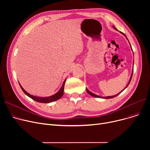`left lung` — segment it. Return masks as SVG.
<instances>
[{"mask_svg":"<svg viewBox=\"0 0 150 150\" xmlns=\"http://www.w3.org/2000/svg\"><path fill=\"white\" fill-rule=\"evenodd\" d=\"M112 27L115 30H117V31H119L116 28H115V27H114V26H112ZM120 33H122L123 35H124L125 37H126V38H127V39H128V38H127V37L126 36V35L123 33H122V32H121V31H120ZM128 42H129V41H128ZM129 45H130V47H131V50H132V47H131V44H130V43H129ZM133 64H134V62H133ZM133 69H132V73H131V77H130V79H129V82H128V84L127 85V86H126V87L125 88V89H123V90H122V91H123L126 88H127V87H128V86L129 85V83H130V81H131V78H132V74H133ZM86 91H87V92H88V93L89 94V95H91V96H92V97H98V98H104V99H109V98H114V97H117L118 95H119V94H120L122 91H121L120 92H119V93H117V94H116V95H115V96H108V97H100V96H97V95H96V94H95V93H92V92H91V91H89L87 88H86Z\"/></svg>","mask_w":150,"mask_h":150,"instance_id":"obj_1","label":"left lung"}]
</instances>
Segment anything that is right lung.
Returning <instances> with one entry per match:
<instances>
[{
	"instance_id": "obj_1",
	"label": "right lung",
	"mask_w": 150,
	"mask_h": 150,
	"mask_svg": "<svg viewBox=\"0 0 150 150\" xmlns=\"http://www.w3.org/2000/svg\"><path fill=\"white\" fill-rule=\"evenodd\" d=\"M66 79L63 82L61 88L59 89V90L56 93L53 94V95L49 96V97H37V96H35L33 95H31L29 93H28L24 89H23L21 84L19 83V85L21 86V88L22 89V91L24 92L26 95L29 97L30 98H31V99H33L35 101H36L39 103H50V102H53L54 101H57L58 100H59V98H61L63 94H64V85H65V83H66Z\"/></svg>"
}]
</instances>
